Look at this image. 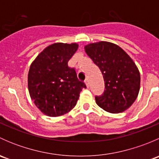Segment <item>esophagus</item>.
<instances>
[{
    "instance_id": "34e87169",
    "label": "esophagus",
    "mask_w": 159,
    "mask_h": 159,
    "mask_svg": "<svg viewBox=\"0 0 159 159\" xmlns=\"http://www.w3.org/2000/svg\"><path fill=\"white\" fill-rule=\"evenodd\" d=\"M84 83H85V84H86V86H87L88 88H89V86H90V83H89V80L88 79H86L85 81H84Z\"/></svg>"
}]
</instances>
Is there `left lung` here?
I'll list each match as a JSON object with an SVG mask.
<instances>
[{"label": "left lung", "mask_w": 159, "mask_h": 159, "mask_svg": "<svg viewBox=\"0 0 159 159\" xmlns=\"http://www.w3.org/2000/svg\"><path fill=\"white\" fill-rule=\"evenodd\" d=\"M84 51L100 68L105 81V91L95 97L97 105L113 114L127 110L140 90V73L135 63L121 48L108 41L91 43L84 46Z\"/></svg>", "instance_id": "obj_1"}]
</instances>
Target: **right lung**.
Instances as JSON below:
<instances>
[{"label": "right lung", "instance_id": "right-lung-1", "mask_svg": "<svg viewBox=\"0 0 159 159\" xmlns=\"http://www.w3.org/2000/svg\"><path fill=\"white\" fill-rule=\"evenodd\" d=\"M78 48L76 43H54L45 48L30 66L28 86L30 98L43 114L61 116L76 105L85 89L68 62Z\"/></svg>", "mask_w": 159, "mask_h": 159}]
</instances>
